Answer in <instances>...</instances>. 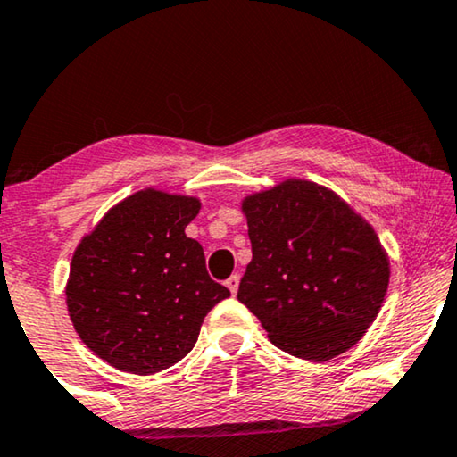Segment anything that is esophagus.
I'll return each mask as SVG.
<instances>
[{"label":"esophagus","mask_w":457,"mask_h":457,"mask_svg":"<svg viewBox=\"0 0 457 457\" xmlns=\"http://www.w3.org/2000/svg\"><path fill=\"white\" fill-rule=\"evenodd\" d=\"M239 280H241L239 274H233V277L227 278V287H228V291L233 293V295L237 293V289H239Z\"/></svg>","instance_id":"obj_1"}]
</instances>
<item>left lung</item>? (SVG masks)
Wrapping results in <instances>:
<instances>
[{
    "mask_svg": "<svg viewBox=\"0 0 457 457\" xmlns=\"http://www.w3.org/2000/svg\"><path fill=\"white\" fill-rule=\"evenodd\" d=\"M243 212L253 258L237 297L268 339L314 361L355 345L389 285V260L370 224L310 180L255 193Z\"/></svg>",
    "mask_w": 457,
    "mask_h": 457,
    "instance_id": "8db88e82",
    "label": "left lung"
}]
</instances>
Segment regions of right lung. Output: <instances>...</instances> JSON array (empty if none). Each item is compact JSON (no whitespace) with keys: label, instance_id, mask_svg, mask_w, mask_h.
I'll list each match as a JSON object with an SVG mask.
<instances>
[{"label":"right lung","instance_id":"1","mask_svg":"<svg viewBox=\"0 0 457 457\" xmlns=\"http://www.w3.org/2000/svg\"><path fill=\"white\" fill-rule=\"evenodd\" d=\"M195 197L139 191L112 208L72 258L66 303L87 347L122 372L154 374L195 345L208 312L227 299L204 247L185 235Z\"/></svg>","mask_w":457,"mask_h":457}]
</instances>
